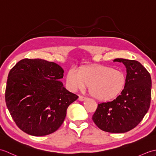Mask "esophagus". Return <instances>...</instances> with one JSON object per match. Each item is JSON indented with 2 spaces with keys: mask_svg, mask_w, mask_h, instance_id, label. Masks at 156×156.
<instances>
[{
  "mask_svg": "<svg viewBox=\"0 0 156 156\" xmlns=\"http://www.w3.org/2000/svg\"><path fill=\"white\" fill-rule=\"evenodd\" d=\"M87 98L82 97V96H79V98H78V100L80 101H84Z\"/></svg>",
  "mask_w": 156,
  "mask_h": 156,
  "instance_id": "esophagus-1",
  "label": "esophagus"
}]
</instances>
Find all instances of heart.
Returning a JSON list of instances; mask_svg holds the SVG:
<instances>
[{"mask_svg":"<svg viewBox=\"0 0 156 156\" xmlns=\"http://www.w3.org/2000/svg\"><path fill=\"white\" fill-rule=\"evenodd\" d=\"M68 87L73 91L88 87L90 95L99 101H109L121 93L125 84L122 72L107 66H87L80 69H69L66 76Z\"/></svg>","mask_w":156,"mask_h":156,"instance_id":"obj_1","label":"heart"}]
</instances>
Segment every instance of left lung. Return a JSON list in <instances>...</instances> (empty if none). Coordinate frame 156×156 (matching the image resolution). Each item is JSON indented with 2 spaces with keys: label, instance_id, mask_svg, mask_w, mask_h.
<instances>
[{
  "label": "left lung",
  "instance_id": "8db88e82",
  "mask_svg": "<svg viewBox=\"0 0 156 156\" xmlns=\"http://www.w3.org/2000/svg\"><path fill=\"white\" fill-rule=\"evenodd\" d=\"M125 66L127 76L123 90L113 101L102 102L92 116L97 127L108 133H122L135 128L150 106L151 78L141 63L116 58Z\"/></svg>",
  "mask_w": 156,
  "mask_h": 156
}]
</instances>
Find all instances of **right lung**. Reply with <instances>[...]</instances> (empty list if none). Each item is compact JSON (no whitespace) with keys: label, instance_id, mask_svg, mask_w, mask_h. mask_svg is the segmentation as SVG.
<instances>
[{"label":"right lung","instance_id":"add662e5","mask_svg":"<svg viewBox=\"0 0 156 156\" xmlns=\"http://www.w3.org/2000/svg\"><path fill=\"white\" fill-rule=\"evenodd\" d=\"M64 69L42 59H23L9 72L5 90L6 107L16 125L34 136L57 131L68 106L78 97L60 81Z\"/></svg>","mask_w":156,"mask_h":156}]
</instances>
